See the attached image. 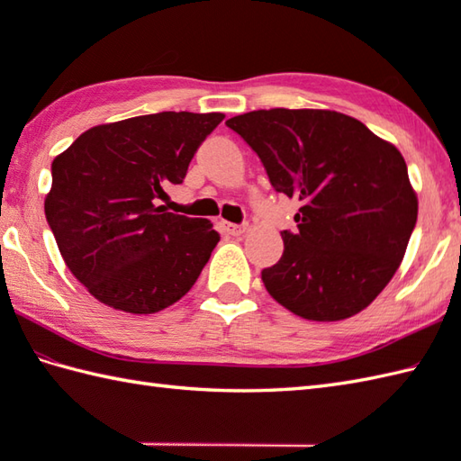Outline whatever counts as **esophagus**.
Segmentation results:
<instances>
[{"instance_id":"obj_1","label":"esophagus","mask_w":461,"mask_h":461,"mask_svg":"<svg viewBox=\"0 0 461 461\" xmlns=\"http://www.w3.org/2000/svg\"><path fill=\"white\" fill-rule=\"evenodd\" d=\"M223 230L230 233V236H243L249 230L248 223H223Z\"/></svg>"}]
</instances>
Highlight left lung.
<instances>
[{"mask_svg":"<svg viewBox=\"0 0 461 461\" xmlns=\"http://www.w3.org/2000/svg\"><path fill=\"white\" fill-rule=\"evenodd\" d=\"M299 200L297 230L261 271L279 305L307 321H342L375 301L402 263L418 195L394 144L337 111L271 109L225 121Z\"/></svg>","mask_w":461,"mask_h":461,"instance_id":"1","label":"left lung"}]
</instances>
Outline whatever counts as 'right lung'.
Here are the masks:
<instances>
[{
	"label": "right lung",
	"mask_w": 461,
	"mask_h": 461,
	"mask_svg": "<svg viewBox=\"0 0 461 461\" xmlns=\"http://www.w3.org/2000/svg\"><path fill=\"white\" fill-rule=\"evenodd\" d=\"M221 113H158L99 124L51 164L45 215L57 248L91 295L116 311L150 315L180 301L220 233L210 220L156 202L182 184Z\"/></svg>",
	"instance_id": "obj_1"
}]
</instances>
